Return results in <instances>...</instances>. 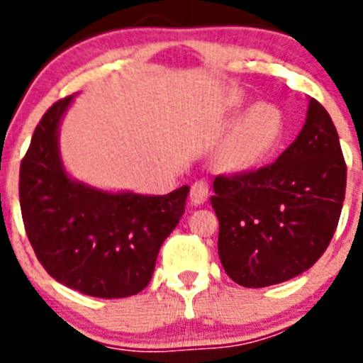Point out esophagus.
<instances>
[{"instance_id":"obj_1","label":"esophagus","mask_w":363,"mask_h":363,"mask_svg":"<svg viewBox=\"0 0 363 363\" xmlns=\"http://www.w3.org/2000/svg\"><path fill=\"white\" fill-rule=\"evenodd\" d=\"M191 201L194 205H201L205 200H207V196H209V184L205 182V179H198V182H194V184L191 185Z\"/></svg>"}]
</instances>
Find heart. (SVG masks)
Returning <instances> with one entry per match:
<instances>
[{"instance_id": "obj_1", "label": "heart", "mask_w": 363, "mask_h": 363, "mask_svg": "<svg viewBox=\"0 0 363 363\" xmlns=\"http://www.w3.org/2000/svg\"><path fill=\"white\" fill-rule=\"evenodd\" d=\"M247 105L240 91H229L220 101L223 116H236ZM285 134V116L281 108L269 101H258L234 121L220 149L221 165L229 171H252L264 165L277 152Z\"/></svg>"}]
</instances>
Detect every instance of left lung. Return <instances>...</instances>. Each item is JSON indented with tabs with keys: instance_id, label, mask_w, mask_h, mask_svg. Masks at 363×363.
Instances as JSON below:
<instances>
[{
	"instance_id": "obj_1",
	"label": "left lung",
	"mask_w": 363,
	"mask_h": 363,
	"mask_svg": "<svg viewBox=\"0 0 363 363\" xmlns=\"http://www.w3.org/2000/svg\"><path fill=\"white\" fill-rule=\"evenodd\" d=\"M345 179L335 123L311 98L303 129L277 162L214 179L218 255L229 278L267 287L313 267L338 225Z\"/></svg>"
}]
</instances>
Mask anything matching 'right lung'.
Segmentation results:
<instances>
[{"label":"right lung","instance_id":"obj_1","mask_svg":"<svg viewBox=\"0 0 363 363\" xmlns=\"http://www.w3.org/2000/svg\"><path fill=\"white\" fill-rule=\"evenodd\" d=\"M74 96L45 112L19 167L28 242L54 280L96 298L149 285L160 247L185 213L189 185L165 196L108 192L72 179L60 154V123Z\"/></svg>","mask_w":363,"mask_h":363}]
</instances>
